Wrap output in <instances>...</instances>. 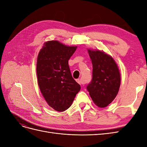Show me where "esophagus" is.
Masks as SVG:
<instances>
[{"label":"esophagus","instance_id":"34e87169","mask_svg":"<svg viewBox=\"0 0 147 147\" xmlns=\"http://www.w3.org/2000/svg\"><path fill=\"white\" fill-rule=\"evenodd\" d=\"M77 82L79 83V84H84V83H85V82H84L83 80H82V79H78Z\"/></svg>","mask_w":147,"mask_h":147}]
</instances>
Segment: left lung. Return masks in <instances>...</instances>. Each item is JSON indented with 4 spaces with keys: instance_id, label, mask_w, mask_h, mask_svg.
<instances>
[{
    "instance_id": "1",
    "label": "left lung",
    "mask_w": 147,
    "mask_h": 147,
    "mask_svg": "<svg viewBox=\"0 0 147 147\" xmlns=\"http://www.w3.org/2000/svg\"><path fill=\"white\" fill-rule=\"evenodd\" d=\"M92 64V75L87 90L94 104L105 107L117 96L121 82L118 66L110 56L100 51L88 50Z\"/></svg>"
}]
</instances>
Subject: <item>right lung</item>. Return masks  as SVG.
Wrapping results in <instances>:
<instances>
[{
	"mask_svg": "<svg viewBox=\"0 0 147 147\" xmlns=\"http://www.w3.org/2000/svg\"><path fill=\"white\" fill-rule=\"evenodd\" d=\"M77 47H67L52 40L44 43L37 57L39 88L53 109L64 112L72 105L80 85L73 78L68 61Z\"/></svg>",
	"mask_w": 147,
	"mask_h": 147,
	"instance_id": "right-lung-1",
	"label": "right lung"
}]
</instances>
